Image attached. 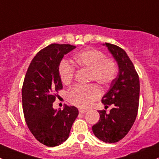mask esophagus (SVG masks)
Segmentation results:
<instances>
[{"instance_id":"34e87169","label":"esophagus","mask_w":159,"mask_h":159,"mask_svg":"<svg viewBox=\"0 0 159 159\" xmlns=\"http://www.w3.org/2000/svg\"><path fill=\"white\" fill-rule=\"evenodd\" d=\"M79 112H80V113L83 114V113H86V112H87V111L85 110V109H79Z\"/></svg>"}]
</instances>
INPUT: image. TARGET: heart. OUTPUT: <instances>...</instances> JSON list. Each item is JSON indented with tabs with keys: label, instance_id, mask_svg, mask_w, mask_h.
<instances>
[{
	"label": "heart",
	"instance_id": "heart-1",
	"mask_svg": "<svg viewBox=\"0 0 159 159\" xmlns=\"http://www.w3.org/2000/svg\"><path fill=\"white\" fill-rule=\"evenodd\" d=\"M75 64L80 68L89 70V81L96 82L107 86L113 82L118 73L117 63L113 59L108 58L103 52L95 48L85 49L73 57ZM75 70L66 60L60 62L59 75L64 85L70 84L74 76ZM101 96V90L96 84L88 86H75L68 93L70 103L82 109L89 107Z\"/></svg>",
	"mask_w": 159,
	"mask_h": 159
}]
</instances>
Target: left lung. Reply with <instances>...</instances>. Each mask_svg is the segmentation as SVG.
Masks as SVG:
<instances>
[{"mask_svg": "<svg viewBox=\"0 0 159 159\" xmlns=\"http://www.w3.org/2000/svg\"><path fill=\"white\" fill-rule=\"evenodd\" d=\"M106 46L117 61L119 71L102 97V102L106 106L112 105L113 108L109 113L104 109L98 111L100 118L92 129L99 139L115 143L128 134L136 119L139 103V78L123 49L109 43H106Z\"/></svg>", "mask_w": 159, "mask_h": 159, "instance_id": "obj_1", "label": "left lung"}]
</instances>
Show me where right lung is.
Masks as SVG:
<instances>
[{
  "label": "right lung",
  "instance_id": "1",
  "mask_svg": "<svg viewBox=\"0 0 159 159\" xmlns=\"http://www.w3.org/2000/svg\"><path fill=\"white\" fill-rule=\"evenodd\" d=\"M70 44L52 43L34 57L22 86V106L27 127L35 139L48 147L60 145L68 139L79 114L75 106L54 110L53 102L63 89L59 66L64 55L73 49Z\"/></svg>",
  "mask_w": 159,
  "mask_h": 159
}]
</instances>
